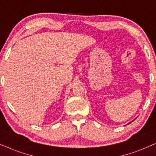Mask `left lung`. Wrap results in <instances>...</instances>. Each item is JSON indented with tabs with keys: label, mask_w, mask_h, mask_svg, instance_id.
I'll list each match as a JSON object with an SVG mask.
<instances>
[{
	"label": "left lung",
	"mask_w": 156,
	"mask_h": 156,
	"mask_svg": "<svg viewBox=\"0 0 156 156\" xmlns=\"http://www.w3.org/2000/svg\"><path fill=\"white\" fill-rule=\"evenodd\" d=\"M131 122H129V123H131Z\"/></svg>",
	"instance_id": "obj_1"
}]
</instances>
